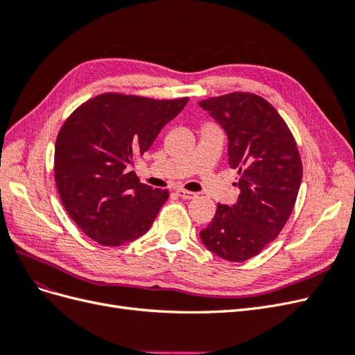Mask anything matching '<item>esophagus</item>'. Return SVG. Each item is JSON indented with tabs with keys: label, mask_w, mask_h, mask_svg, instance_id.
Instances as JSON below:
<instances>
[{
	"label": "esophagus",
	"mask_w": 355,
	"mask_h": 355,
	"mask_svg": "<svg viewBox=\"0 0 355 355\" xmlns=\"http://www.w3.org/2000/svg\"><path fill=\"white\" fill-rule=\"evenodd\" d=\"M176 194H178L180 198H184V200H192V198L197 197L196 192L185 191V189H176Z\"/></svg>",
	"instance_id": "34e87169"
}]
</instances>
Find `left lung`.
<instances>
[{"mask_svg": "<svg viewBox=\"0 0 355 355\" xmlns=\"http://www.w3.org/2000/svg\"><path fill=\"white\" fill-rule=\"evenodd\" d=\"M198 105L227 133L228 163L240 175L237 202L218 204L200 239L222 259L244 262L284 228L302 182V161L287 124L261 96L235 92Z\"/></svg>", "mask_w": 355, "mask_h": 355, "instance_id": "1", "label": "left lung"}]
</instances>
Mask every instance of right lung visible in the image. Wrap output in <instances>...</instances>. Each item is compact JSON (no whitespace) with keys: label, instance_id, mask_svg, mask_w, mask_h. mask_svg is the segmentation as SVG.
<instances>
[{"label":"right lung","instance_id":"right-lung-1","mask_svg":"<svg viewBox=\"0 0 355 355\" xmlns=\"http://www.w3.org/2000/svg\"><path fill=\"white\" fill-rule=\"evenodd\" d=\"M187 102L105 93L69 115L56 139L55 180L63 207L87 237L121 245L151 228L168 191L141 184L132 166Z\"/></svg>","mask_w":355,"mask_h":355}]
</instances>
